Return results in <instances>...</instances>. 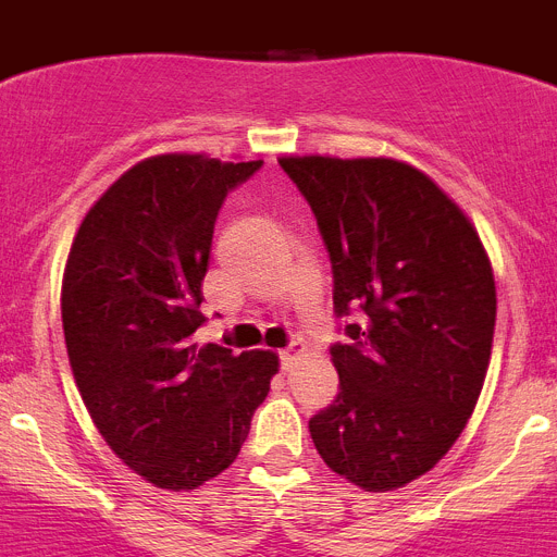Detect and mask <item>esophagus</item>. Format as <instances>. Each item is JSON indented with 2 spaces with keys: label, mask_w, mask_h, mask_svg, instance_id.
<instances>
[{
  "label": "esophagus",
  "mask_w": 557,
  "mask_h": 557,
  "mask_svg": "<svg viewBox=\"0 0 557 557\" xmlns=\"http://www.w3.org/2000/svg\"><path fill=\"white\" fill-rule=\"evenodd\" d=\"M301 351H304V348L298 346V343H289V346L284 348L282 354H278V359H282V368H284V371H293L295 362L301 359Z\"/></svg>",
  "instance_id": "obj_1"
}]
</instances>
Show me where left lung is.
<instances>
[{"mask_svg":"<svg viewBox=\"0 0 557 557\" xmlns=\"http://www.w3.org/2000/svg\"><path fill=\"white\" fill-rule=\"evenodd\" d=\"M278 164L318 220L348 337L329 348L339 393L309 418L314 449L359 488H401L451 449L480 398L496 323L488 256L462 211L401 161Z\"/></svg>","mask_w":557,"mask_h":557,"instance_id":"8db88e82","label":"left lung"}]
</instances>
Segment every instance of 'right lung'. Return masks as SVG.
I'll use <instances>...</instances> for the list:
<instances>
[{
	"instance_id": "1",
	"label": "right lung",
	"mask_w": 557,
	"mask_h": 557,
	"mask_svg": "<svg viewBox=\"0 0 557 557\" xmlns=\"http://www.w3.org/2000/svg\"><path fill=\"white\" fill-rule=\"evenodd\" d=\"M262 161L156 156L91 206L63 275V334L97 430L136 474L191 491L236 460L278 371L206 343L203 275L228 191Z\"/></svg>"
}]
</instances>
